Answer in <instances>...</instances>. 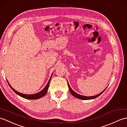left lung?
I'll return each mask as SVG.
<instances>
[{"instance_id":"1","label":"left lung","mask_w":127,"mask_h":127,"mask_svg":"<svg viewBox=\"0 0 127 127\" xmlns=\"http://www.w3.org/2000/svg\"><path fill=\"white\" fill-rule=\"evenodd\" d=\"M67 84H68V87H69V90H70V93H71V94H72V95L74 96V97H76V98H79V99H83V100H87V99H94V98H96V97H97L98 96H99V95H101V94L104 92V90H105H105H103L102 91V93H101L100 94H98V95H96V96H82V95H79V94H77L76 93H75V91H73L72 90V89L71 88V87H70V85H69V83H68V82H67Z\"/></svg>"}]
</instances>
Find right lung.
<instances>
[{"label": "right lung", "instance_id": "right-lung-1", "mask_svg": "<svg viewBox=\"0 0 127 127\" xmlns=\"http://www.w3.org/2000/svg\"><path fill=\"white\" fill-rule=\"evenodd\" d=\"M52 75H51V77H50L49 81L48 82V84H46L45 87L44 88L42 91H40V92H39L38 93H37V94H32V95H26V94H22V93H20L19 92H18V91H17L16 90H14L13 88L11 86L10 84L8 83V81H7V83H8V85H9V86L10 87V88L13 90V91H14V92H15L17 94H18V95H19L20 96L23 97V98H26V99H36L42 98V97H43L46 94L47 91H48V90L49 84H50V80H51Z\"/></svg>", "mask_w": 127, "mask_h": 127}]
</instances>
